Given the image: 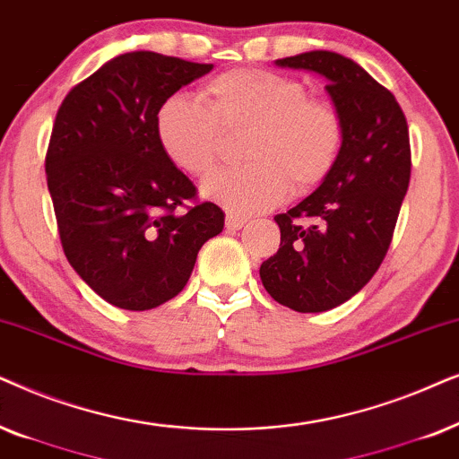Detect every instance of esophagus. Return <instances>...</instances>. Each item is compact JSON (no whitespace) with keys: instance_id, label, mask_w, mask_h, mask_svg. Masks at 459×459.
Wrapping results in <instances>:
<instances>
[{"instance_id":"1","label":"esophagus","mask_w":459,"mask_h":459,"mask_svg":"<svg viewBox=\"0 0 459 459\" xmlns=\"http://www.w3.org/2000/svg\"><path fill=\"white\" fill-rule=\"evenodd\" d=\"M247 220L246 218H239V216H226V229L229 230H239L246 226Z\"/></svg>"}]
</instances>
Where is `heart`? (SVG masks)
<instances>
[{"label":"heart","mask_w":459,"mask_h":459,"mask_svg":"<svg viewBox=\"0 0 459 459\" xmlns=\"http://www.w3.org/2000/svg\"><path fill=\"white\" fill-rule=\"evenodd\" d=\"M204 105L168 96L155 111L159 149L174 168L204 178L216 166L224 136L249 130L246 166L220 169L201 186L237 216L279 205L290 191L308 195L338 166L346 127L332 100L308 96L300 79L264 69H230L205 85Z\"/></svg>","instance_id":"heart-1"}]
</instances>
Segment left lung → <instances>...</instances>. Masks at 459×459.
Returning a JSON list of instances; mask_svg holds the SVG:
<instances>
[{"label":"left lung","instance_id":"8db88e82","mask_svg":"<svg viewBox=\"0 0 459 459\" xmlns=\"http://www.w3.org/2000/svg\"><path fill=\"white\" fill-rule=\"evenodd\" d=\"M277 65L325 77L346 127L332 176L274 216L281 246L260 266L262 285L279 304L323 313L351 300L386 258L411 176L407 119L393 91L342 54L315 50Z\"/></svg>","mask_w":459,"mask_h":459}]
</instances>
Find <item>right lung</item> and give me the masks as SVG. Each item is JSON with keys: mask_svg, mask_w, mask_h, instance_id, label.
Here are the masks:
<instances>
[{"mask_svg": "<svg viewBox=\"0 0 459 459\" xmlns=\"http://www.w3.org/2000/svg\"><path fill=\"white\" fill-rule=\"evenodd\" d=\"M212 71L127 52L79 82L60 105L46 176L65 255L102 300L149 310L178 296L224 212L168 161L157 107Z\"/></svg>", "mask_w": 459, "mask_h": 459, "instance_id": "1", "label": "right lung"}]
</instances>
